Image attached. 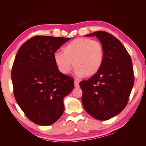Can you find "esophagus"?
<instances>
[{"label": "esophagus", "instance_id": "obj_1", "mask_svg": "<svg viewBox=\"0 0 146 146\" xmlns=\"http://www.w3.org/2000/svg\"><path fill=\"white\" fill-rule=\"evenodd\" d=\"M74 85H75V88H78L79 87V82H78V81L75 80V82H74Z\"/></svg>", "mask_w": 146, "mask_h": 146}]
</instances>
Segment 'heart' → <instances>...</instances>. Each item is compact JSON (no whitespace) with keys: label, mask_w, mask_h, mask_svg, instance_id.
I'll use <instances>...</instances> for the list:
<instances>
[{"label":"heart","mask_w":146,"mask_h":146,"mask_svg":"<svg viewBox=\"0 0 146 146\" xmlns=\"http://www.w3.org/2000/svg\"><path fill=\"white\" fill-rule=\"evenodd\" d=\"M104 56V48L100 42L78 38L64 47L63 53L54 54L53 58L56 67L64 75L70 73L73 62L76 75L90 77L100 70Z\"/></svg>","instance_id":"heart-1"}]
</instances>
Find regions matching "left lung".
Listing matches in <instances>:
<instances>
[{
    "mask_svg": "<svg viewBox=\"0 0 146 146\" xmlns=\"http://www.w3.org/2000/svg\"><path fill=\"white\" fill-rule=\"evenodd\" d=\"M86 36L97 37L104 56L98 73L79 84L82 102L91 117L109 120L119 114L127 104L134 84L132 60L125 47L112 35L99 31Z\"/></svg>",
    "mask_w": 146,
    "mask_h": 146,
    "instance_id": "8db88e82",
    "label": "left lung"
}]
</instances>
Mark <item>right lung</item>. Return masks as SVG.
<instances>
[{"label":"right lung","instance_id":"right-lung-1","mask_svg":"<svg viewBox=\"0 0 146 146\" xmlns=\"http://www.w3.org/2000/svg\"><path fill=\"white\" fill-rule=\"evenodd\" d=\"M70 38L35 36L20 47L11 70L15 100L31 122L49 125L62 115L64 98L74 88L73 78L62 73L53 56Z\"/></svg>","mask_w":146,"mask_h":146}]
</instances>
